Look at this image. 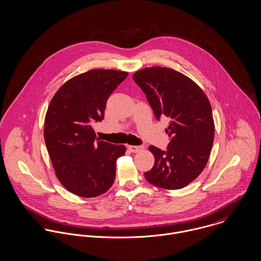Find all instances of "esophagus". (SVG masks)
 <instances>
[{"instance_id": "obj_1", "label": "esophagus", "mask_w": 261, "mask_h": 261, "mask_svg": "<svg viewBox=\"0 0 261 261\" xmlns=\"http://www.w3.org/2000/svg\"><path fill=\"white\" fill-rule=\"evenodd\" d=\"M127 148L132 151V152H140L144 149L143 145H128Z\"/></svg>"}]
</instances>
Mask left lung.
I'll use <instances>...</instances> for the list:
<instances>
[{"mask_svg":"<svg viewBox=\"0 0 261 261\" xmlns=\"http://www.w3.org/2000/svg\"><path fill=\"white\" fill-rule=\"evenodd\" d=\"M133 79L146 95L155 118L170 120L166 150L148 146L154 166L144 177L162 189H182L201 173L210 159L214 140L211 102L192 80L172 69L146 68Z\"/></svg>","mask_w":261,"mask_h":261,"instance_id":"8db88e82","label":"left lung"}]
</instances>
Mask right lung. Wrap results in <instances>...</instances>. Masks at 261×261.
Returning a JSON list of instances; mask_svg holds the SVG:
<instances>
[{
	"mask_svg": "<svg viewBox=\"0 0 261 261\" xmlns=\"http://www.w3.org/2000/svg\"><path fill=\"white\" fill-rule=\"evenodd\" d=\"M126 71L91 70L66 82L53 96L44 138L56 175L71 193L98 196L116 178L117 160L126 147L97 141L93 124L101 121L107 100Z\"/></svg>",
	"mask_w": 261,
	"mask_h": 261,
	"instance_id": "right-lung-1",
	"label": "right lung"
}]
</instances>
